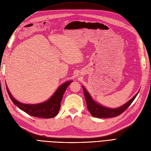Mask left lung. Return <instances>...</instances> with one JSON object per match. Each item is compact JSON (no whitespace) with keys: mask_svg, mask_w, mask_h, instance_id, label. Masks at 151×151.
Listing matches in <instances>:
<instances>
[{"mask_svg":"<svg viewBox=\"0 0 151 151\" xmlns=\"http://www.w3.org/2000/svg\"><path fill=\"white\" fill-rule=\"evenodd\" d=\"M83 88L84 91L85 99L87 103V108H88V111L91 114V115L93 116L94 117L101 118H111L119 116L130 106L132 103L134 101V100L136 98L137 95L138 94V93L136 94L129 102H127L125 104L123 105L122 106L116 109H110L103 107V106L98 104L97 103H96L92 99V98L91 97V96L84 87Z\"/></svg>","mask_w":151,"mask_h":151,"instance_id":"obj_1","label":"left lung"}]
</instances>
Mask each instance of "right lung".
Masks as SVG:
<instances>
[{"instance_id": "1", "label": "right lung", "mask_w": 151, "mask_h": 151, "mask_svg": "<svg viewBox=\"0 0 151 151\" xmlns=\"http://www.w3.org/2000/svg\"><path fill=\"white\" fill-rule=\"evenodd\" d=\"M72 83V81H67V83L63 84L57 89L55 94L49 99L47 101L37 104H27L19 103L14 98L10 93L7 86L6 85V89L9 96L13 101L14 104L24 111L28 115L39 118H53L58 115L59 109L61 106V101L63 98V94L68 85Z\"/></svg>"}]
</instances>
